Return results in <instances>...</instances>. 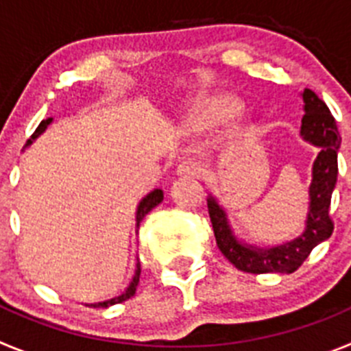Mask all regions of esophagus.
Returning <instances> with one entry per match:
<instances>
[{
	"mask_svg": "<svg viewBox=\"0 0 351 351\" xmlns=\"http://www.w3.org/2000/svg\"><path fill=\"white\" fill-rule=\"evenodd\" d=\"M178 173L184 176V178H200L202 165L195 160H182L178 165Z\"/></svg>",
	"mask_w": 351,
	"mask_h": 351,
	"instance_id": "esophagus-1",
	"label": "esophagus"
}]
</instances>
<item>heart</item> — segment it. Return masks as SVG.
I'll return each mask as SVG.
<instances>
[{
  "label": "heart",
  "instance_id": "1",
  "mask_svg": "<svg viewBox=\"0 0 351 351\" xmlns=\"http://www.w3.org/2000/svg\"><path fill=\"white\" fill-rule=\"evenodd\" d=\"M243 110V104L230 96L219 98V100L213 101L207 107L200 108L193 117H191V125L195 128L210 130L218 128V126L230 125L232 121L241 114Z\"/></svg>",
  "mask_w": 351,
  "mask_h": 351
}]
</instances>
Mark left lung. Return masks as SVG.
Listing matches in <instances>:
<instances>
[{
	"label": "left lung",
	"instance_id": "8db88e82",
	"mask_svg": "<svg viewBox=\"0 0 351 351\" xmlns=\"http://www.w3.org/2000/svg\"><path fill=\"white\" fill-rule=\"evenodd\" d=\"M304 116L300 135L306 142L320 147L313 163V181L309 186V209L306 228L297 239L274 247H256L241 243L232 232L223 207L216 198H207L210 223L219 251L234 263L239 271L251 274L281 272L290 274L297 271L308 258L313 247L332 235L334 223L328 216L330 198L337 181V151L341 135L334 116L324 100L311 89H304Z\"/></svg>",
	"mask_w": 351,
	"mask_h": 351
}]
</instances>
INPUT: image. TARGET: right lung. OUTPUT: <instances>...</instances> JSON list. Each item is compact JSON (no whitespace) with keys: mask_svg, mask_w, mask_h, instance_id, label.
Here are the masks:
<instances>
[{"mask_svg":"<svg viewBox=\"0 0 351 351\" xmlns=\"http://www.w3.org/2000/svg\"><path fill=\"white\" fill-rule=\"evenodd\" d=\"M51 123H52V117H49V119L42 121V123H40V125H38V128L35 130V133H33V135H31L29 141L26 142V147H27V145L33 144V141H35V138L38 137V135H42V133L45 132V128H47V126L51 125ZM161 200H163V191H161V190H154V191H151V193L145 195V197L142 198L141 204H138V207H137V216H135V221H137V228H138V225H141L142 219H144L145 214H147L149 210H151V209H154V207H156L158 204L161 202ZM138 278H141V263L137 262V269H135V276H133L132 283H130V287L126 288V290L123 291V293H121L119 297H114V299L105 300V302L91 304V306H93V308H108V306H114V304L123 302V300L130 299V297H132L133 293H135V290H137Z\"/></svg>","mask_w":351,"mask_h":351,"instance_id":"right-lung-1","label":"right lung"}]
</instances>
